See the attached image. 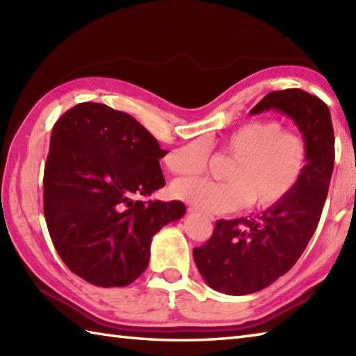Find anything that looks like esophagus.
Instances as JSON below:
<instances>
[{
	"mask_svg": "<svg viewBox=\"0 0 356 356\" xmlns=\"http://www.w3.org/2000/svg\"><path fill=\"white\" fill-rule=\"evenodd\" d=\"M188 213H190V214H202L200 211H197V208H194V207L188 208ZM203 216H205V214H203ZM208 217H209V216H208ZM209 218H211V220H213V217H209Z\"/></svg>",
	"mask_w": 356,
	"mask_h": 356,
	"instance_id": "34e87169",
	"label": "esophagus"
}]
</instances>
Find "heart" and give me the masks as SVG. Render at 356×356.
<instances>
[{
  "label": "heart",
  "mask_w": 356,
  "mask_h": 356,
  "mask_svg": "<svg viewBox=\"0 0 356 356\" xmlns=\"http://www.w3.org/2000/svg\"><path fill=\"white\" fill-rule=\"evenodd\" d=\"M234 157L225 171L226 182L203 177L179 179L172 184L174 197L203 213H228L251 203L268 209L289 197L298 186L307 165V143L293 130H283L275 119L251 120L220 140ZM208 162V147L200 139L190 140L165 157L174 174L200 172Z\"/></svg>",
  "instance_id": "heart-1"
}]
</instances>
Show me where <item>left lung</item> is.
<instances>
[{"instance_id": "8db88e82", "label": "left lung", "mask_w": 356, "mask_h": 356, "mask_svg": "<svg viewBox=\"0 0 356 356\" xmlns=\"http://www.w3.org/2000/svg\"><path fill=\"white\" fill-rule=\"evenodd\" d=\"M289 116L307 143V165L298 186L278 205L254 218L218 220L213 236L194 248L200 275L228 295L259 292L284 275L303 254L318 226L335 161L330 111L320 97L300 88L270 92L249 111Z\"/></svg>"}]
</instances>
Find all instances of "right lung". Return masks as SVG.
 Here are the masks:
<instances>
[{"mask_svg":"<svg viewBox=\"0 0 356 356\" xmlns=\"http://www.w3.org/2000/svg\"><path fill=\"white\" fill-rule=\"evenodd\" d=\"M162 149L124 111L84 102L53 127L44 170V217L65 266L101 287L133 283L156 232L186 213L182 202L136 200L165 186Z\"/></svg>","mask_w":356,"mask_h":356,"instance_id":"1","label":"right lung"}]
</instances>
